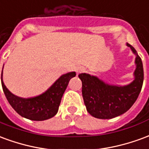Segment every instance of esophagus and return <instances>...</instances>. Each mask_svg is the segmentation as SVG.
<instances>
[{"label":"esophagus","mask_w":149,"mask_h":149,"mask_svg":"<svg viewBox=\"0 0 149 149\" xmlns=\"http://www.w3.org/2000/svg\"><path fill=\"white\" fill-rule=\"evenodd\" d=\"M76 71H77V73L79 74V73H81V72H84L85 71V68H83V67H77Z\"/></svg>","instance_id":"1"}]
</instances>
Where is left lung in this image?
Masks as SVG:
<instances>
[{"instance_id":"obj_1","label":"left lung","mask_w":149,"mask_h":149,"mask_svg":"<svg viewBox=\"0 0 149 149\" xmlns=\"http://www.w3.org/2000/svg\"><path fill=\"white\" fill-rule=\"evenodd\" d=\"M126 45L136 56L134 80L128 84H108L96 76L79 74L82 81V96L88 112L98 119H112L128 111L137 99L144 81V69L141 58L128 43Z\"/></svg>"}]
</instances>
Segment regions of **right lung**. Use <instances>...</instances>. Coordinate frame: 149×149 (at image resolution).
Listing matches in <instances>:
<instances>
[{
    "label": "right lung",
    "instance_id": "right-lung-1",
    "mask_svg": "<svg viewBox=\"0 0 149 149\" xmlns=\"http://www.w3.org/2000/svg\"><path fill=\"white\" fill-rule=\"evenodd\" d=\"M75 76V72L61 75L45 92L37 97L29 98H21L15 96L8 90L3 81V69L1 84L8 103L19 115L29 120L41 121L52 118L57 113L61 100L68 82Z\"/></svg>",
    "mask_w": 149,
    "mask_h": 149
}]
</instances>
